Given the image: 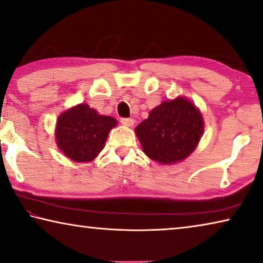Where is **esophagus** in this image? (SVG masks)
I'll return each instance as SVG.
<instances>
[{"label":"esophagus","mask_w":263,"mask_h":263,"mask_svg":"<svg viewBox=\"0 0 263 263\" xmlns=\"http://www.w3.org/2000/svg\"><path fill=\"white\" fill-rule=\"evenodd\" d=\"M134 120L133 119H121V123L126 127H133L134 126Z\"/></svg>","instance_id":"obj_1"}]
</instances>
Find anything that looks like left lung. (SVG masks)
Instances as JSON below:
<instances>
[{"label":"left lung","instance_id":"left-lung-1","mask_svg":"<svg viewBox=\"0 0 263 263\" xmlns=\"http://www.w3.org/2000/svg\"><path fill=\"white\" fill-rule=\"evenodd\" d=\"M204 133L200 109L185 97L163 101L135 128L142 150L163 165L176 164L190 156Z\"/></svg>","mask_w":263,"mask_h":263}]
</instances>
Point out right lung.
<instances>
[{
	"label": "right lung",
	"instance_id": "obj_1",
	"mask_svg": "<svg viewBox=\"0 0 263 263\" xmlns=\"http://www.w3.org/2000/svg\"><path fill=\"white\" fill-rule=\"evenodd\" d=\"M116 126V119L99 114L87 103H79L58 116L54 140L60 152L71 161L92 162L105 147L109 132Z\"/></svg>",
	"mask_w": 263,
	"mask_h": 263
}]
</instances>
